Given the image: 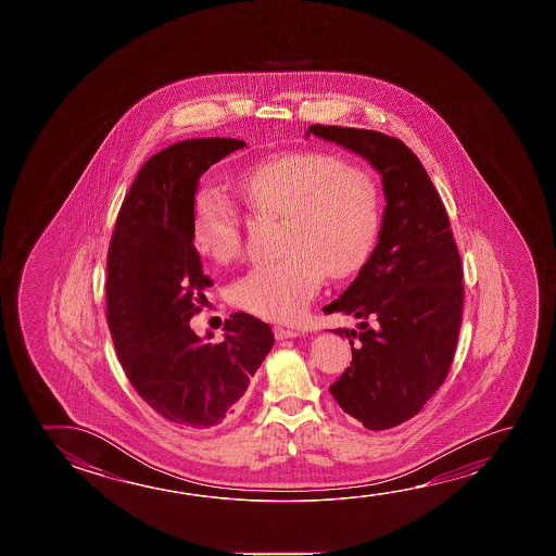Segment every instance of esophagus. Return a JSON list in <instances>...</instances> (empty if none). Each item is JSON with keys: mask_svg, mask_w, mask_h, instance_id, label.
Masks as SVG:
<instances>
[{"mask_svg": "<svg viewBox=\"0 0 556 556\" xmlns=\"http://www.w3.org/2000/svg\"><path fill=\"white\" fill-rule=\"evenodd\" d=\"M274 333L275 339H279V341H282V339H291V337L301 336V331H299V329L282 328V326H275Z\"/></svg>", "mask_w": 556, "mask_h": 556, "instance_id": "esophagus-1", "label": "esophagus"}]
</instances>
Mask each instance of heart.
<instances>
[{"instance_id": "heart-1", "label": "heart", "mask_w": 556, "mask_h": 556, "mask_svg": "<svg viewBox=\"0 0 556 556\" xmlns=\"http://www.w3.org/2000/svg\"><path fill=\"white\" fill-rule=\"evenodd\" d=\"M238 188L252 210L282 217L281 260L250 267L228 287L232 304L260 318H299L326 274H355L378 237L382 201L372 176L328 153L277 156L242 174ZM191 238L219 264L242 252V217L225 191L210 184L195 191Z\"/></svg>"}]
</instances>
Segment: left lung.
I'll return each instance as SVG.
<instances>
[{"mask_svg":"<svg viewBox=\"0 0 556 556\" xmlns=\"http://www.w3.org/2000/svg\"><path fill=\"white\" fill-rule=\"evenodd\" d=\"M309 134L365 156L382 174L388 203L378 244L324 312L361 319L358 331L333 329L349 337L353 361L329 392L368 430L397 427L450 372L464 316L462 257L434 184L401 139L321 124Z\"/></svg>","mask_w":556,"mask_h":556,"instance_id":"1","label":"left lung"}]
</instances>
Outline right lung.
Listing matches in <instances>:
<instances>
[{"instance_id":"1","label":"right lung","mask_w":556,"mask_h":556,"mask_svg":"<svg viewBox=\"0 0 556 556\" xmlns=\"http://www.w3.org/2000/svg\"><path fill=\"white\" fill-rule=\"evenodd\" d=\"M244 146L230 137H198L151 156L110 240L106 321L119 363L141 400L178 427L230 419L274 346L271 328L247 312L225 321L220 343L190 328L211 287L191 238L198 182L211 164Z\"/></svg>"}]
</instances>
